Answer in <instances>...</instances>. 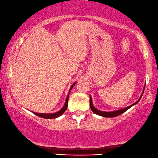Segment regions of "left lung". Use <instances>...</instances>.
<instances>
[{
    "label": "left lung",
    "mask_w": 158,
    "mask_h": 158,
    "mask_svg": "<svg viewBox=\"0 0 158 158\" xmlns=\"http://www.w3.org/2000/svg\"><path fill=\"white\" fill-rule=\"evenodd\" d=\"M144 88H145V86L144 87V89H143V91H142V94L141 95V96H140V98L138 99L137 101H136L135 103H133V104H131L130 106H129L127 107H125L124 109H118V110H116V111H100V110L96 109V108L94 107V104H93V102H92V98L91 96H90V109L92 110V111L94 112V114H97V115L98 116H103V117H115V116H117L118 115H120V114H122L125 112L126 111H127L129 109H130L131 106H135L137 104V103L139 102L140 99H141L142 95H143V93H144Z\"/></svg>",
    "instance_id": "8db88e82"
}]
</instances>
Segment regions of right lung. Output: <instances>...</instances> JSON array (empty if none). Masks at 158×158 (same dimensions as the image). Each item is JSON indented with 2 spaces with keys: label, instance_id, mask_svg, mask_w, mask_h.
Returning <instances> with one entry per match:
<instances>
[{
  "label": "right lung",
  "instance_id": "add662e5",
  "mask_svg": "<svg viewBox=\"0 0 158 158\" xmlns=\"http://www.w3.org/2000/svg\"><path fill=\"white\" fill-rule=\"evenodd\" d=\"M75 84H76V82H75V83H73V85H71V87L70 88V90H69V93L68 94V96L66 97V99H65V102H64V104L63 106V107L60 110V111H58L57 112H55V113H51V114H46V113H36V112H34L32 111V113L35 114V115L40 116V117H42V118H57L59 117L62 115V114H63V113L64 111H66L67 108H68V98H69V94H70V90H72V88L74 87Z\"/></svg>",
  "mask_w": 158,
  "mask_h": 158
}]
</instances>
